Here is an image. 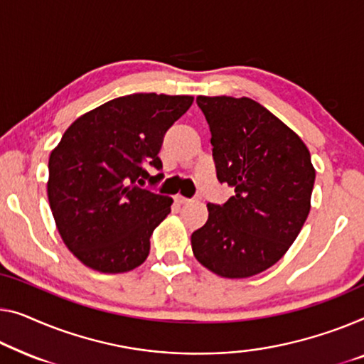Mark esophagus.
<instances>
[{
  "label": "esophagus",
  "instance_id": "34e87169",
  "mask_svg": "<svg viewBox=\"0 0 364 364\" xmlns=\"http://www.w3.org/2000/svg\"><path fill=\"white\" fill-rule=\"evenodd\" d=\"M175 200H176L178 204H189V203H191V199L184 198V196H181V194H178V196H175Z\"/></svg>",
  "mask_w": 364,
  "mask_h": 364
}]
</instances>
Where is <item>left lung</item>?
Returning <instances> with one entry per match:
<instances>
[{"label": "left lung", "mask_w": 364, "mask_h": 364, "mask_svg": "<svg viewBox=\"0 0 364 364\" xmlns=\"http://www.w3.org/2000/svg\"><path fill=\"white\" fill-rule=\"evenodd\" d=\"M210 129L217 180L235 189L208 204L193 232L198 262L222 278H250L273 267L299 235L316 181L299 135L250 97L198 96Z\"/></svg>", "instance_id": "1"}]
</instances>
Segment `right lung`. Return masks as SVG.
I'll list each match as a JSON object with an SVG mask.
<instances>
[{
	"label": "right lung",
	"instance_id": "obj_1",
	"mask_svg": "<svg viewBox=\"0 0 364 364\" xmlns=\"http://www.w3.org/2000/svg\"><path fill=\"white\" fill-rule=\"evenodd\" d=\"M193 96L134 93L83 114L65 130L48 159L47 196L68 250L100 273H126L142 264L155 227L173 199L144 188L159 183V151L166 130L193 105Z\"/></svg>",
	"mask_w": 364,
	"mask_h": 364
}]
</instances>
